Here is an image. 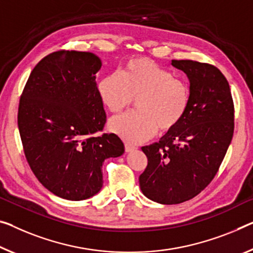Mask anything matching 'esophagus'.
I'll use <instances>...</instances> for the list:
<instances>
[{"instance_id": "1", "label": "esophagus", "mask_w": 253, "mask_h": 253, "mask_svg": "<svg viewBox=\"0 0 253 253\" xmlns=\"http://www.w3.org/2000/svg\"><path fill=\"white\" fill-rule=\"evenodd\" d=\"M135 149H137V148H135L134 146L130 145V143H126V153H131V151H133Z\"/></svg>"}]
</instances>
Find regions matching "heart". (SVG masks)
I'll use <instances>...</instances> for the list:
<instances>
[{
	"label": "heart",
	"instance_id": "b5f03b06",
	"mask_svg": "<svg viewBox=\"0 0 253 253\" xmlns=\"http://www.w3.org/2000/svg\"><path fill=\"white\" fill-rule=\"evenodd\" d=\"M104 106L119 113L138 98V112L115 116L110 130L124 141L137 145L161 131L175 127L188 110L190 89L169 70L147 59L130 60L122 76L108 73L97 84Z\"/></svg>",
	"mask_w": 253,
	"mask_h": 253
}]
</instances>
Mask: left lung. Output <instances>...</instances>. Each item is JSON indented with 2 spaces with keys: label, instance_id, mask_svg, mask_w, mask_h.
<instances>
[{
  "label": "left lung",
  "instance_id": "left-lung-1",
  "mask_svg": "<svg viewBox=\"0 0 253 253\" xmlns=\"http://www.w3.org/2000/svg\"><path fill=\"white\" fill-rule=\"evenodd\" d=\"M188 77L190 103L174 129L142 147L148 158L139 176L142 193L162 205L192 199L211 183L234 132L230 84L218 69L191 60H172Z\"/></svg>",
  "mask_w": 253,
  "mask_h": 253
}]
</instances>
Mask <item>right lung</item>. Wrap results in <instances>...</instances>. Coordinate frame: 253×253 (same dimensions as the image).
<instances>
[{
    "mask_svg": "<svg viewBox=\"0 0 253 253\" xmlns=\"http://www.w3.org/2000/svg\"><path fill=\"white\" fill-rule=\"evenodd\" d=\"M100 68L94 53L54 52L34 68L19 104L18 126L30 169L48 191L67 200L98 193L104 161L124 153L114 133L91 137L106 122L96 83Z\"/></svg>",
    "mask_w": 253,
    "mask_h": 253,
    "instance_id": "add662e5",
    "label": "right lung"
}]
</instances>
